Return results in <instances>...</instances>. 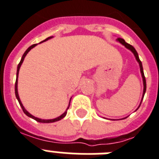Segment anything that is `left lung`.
Returning <instances> with one entry per match:
<instances>
[{
	"instance_id": "obj_1",
	"label": "left lung",
	"mask_w": 159,
	"mask_h": 159,
	"mask_svg": "<svg viewBox=\"0 0 159 159\" xmlns=\"http://www.w3.org/2000/svg\"><path fill=\"white\" fill-rule=\"evenodd\" d=\"M117 41H119V42L121 44H123V45L125 47V48H127L128 49H129L130 51H132V53L134 54V55L135 56V58H136V60L138 61L139 64V66H140V71H141V74H142V77H143V98H142V101L143 99V97H144V94H145L146 93V89H147V84H146V78H145V76H144V73H143V65H142V62L140 61L139 58V55H138V53H137V51H135V49L134 48V47H132L131 45H130V44H128V43H126L125 41H124V39L122 38H118L117 39ZM142 103V102H141ZM140 106V105H139Z\"/></svg>"
}]
</instances>
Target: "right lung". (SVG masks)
Returning a JSON list of instances; mask_svg holds the SVG:
<instances>
[{"label": "right lung", "mask_w": 159, "mask_h": 159, "mask_svg": "<svg viewBox=\"0 0 159 159\" xmlns=\"http://www.w3.org/2000/svg\"><path fill=\"white\" fill-rule=\"evenodd\" d=\"M51 38H52V37H51H51H48V38L46 39L45 40L42 41V42H41V43L44 42V41H47V40H48V39H51ZM36 45H37V44H33V45H31V47H29V48H28V49H27V51H25L24 55H23L22 58H21V60H20V63L18 64V66H17V72H16V83H15V94H16V97L17 100H18V101H19L20 105L21 108H22L23 111H24V113L26 114V115L28 116H29V117H31V118L34 119L35 120H36L37 122H39V123H54V122H56V121L60 120H62V118H64V117L66 116V113H67V110H68V108H69V107H70V101L69 106H68V108H67L66 111L65 112H64V113L62 114V115H61V116H60L57 117V118H55V119H52V120H42V119L37 118V117H35V116H32V115H31V114H30L29 112H28V111H27V110L25 109V108H24V107L23 106L22 103H21L20 100L19 95H18V91H17V82H18V74H19V70H20V68L21 64L23 63V61H24V58H25V56H26V55H27V54H28V53L29 52L30 50L32 49V48H33L34 47H35V46H36Z\"/></svg>", "instance_id": "1"}]
</instances>
